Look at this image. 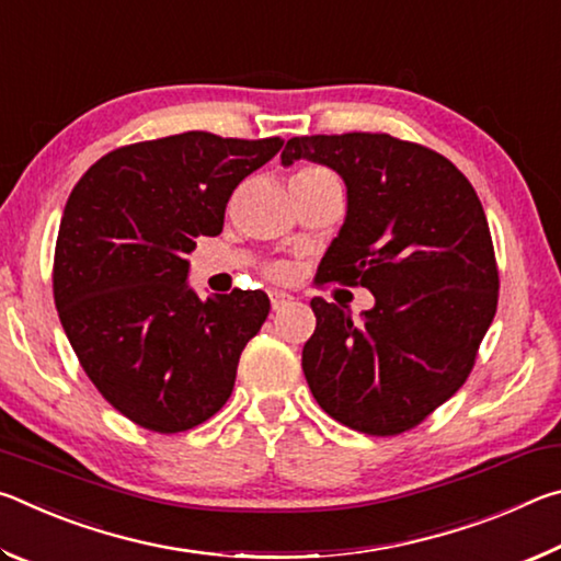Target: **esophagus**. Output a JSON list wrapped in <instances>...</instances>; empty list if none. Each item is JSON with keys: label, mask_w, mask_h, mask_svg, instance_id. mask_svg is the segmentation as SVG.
I'll return each mask as SVG.
<instances>
[{"label": "esophagus", "mask_w": 561, "mask_h": 561, "mask_svg": "<svg viewBox=\"0 0 561 561\" xmlns=\"http://www.w3.org/2000/svg\"><path fill=\"white\" fill-rule=\"evenodd\" d=\"M270 301H272V309L279 311V309L287 307L291 297H289V294H284V291H270Z\"/></svg>", "instance_id": "34e87169"}]
</instances>
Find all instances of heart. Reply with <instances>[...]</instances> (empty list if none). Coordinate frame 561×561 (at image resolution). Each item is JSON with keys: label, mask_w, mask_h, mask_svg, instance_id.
I'll list each match as a JSON object with an SVG mask.
<instances>
[{"label": "heart", "mask_w": 561, "mask_h": 561, "mask_svg": "<svg viewBox=\"0 0 561 561\" xmlns=\"http://www.w3.org/2000/svg\"><path fill=\"white\" fill-rule=\"evenodd\" d=\"M327 173H329V170H324V168L304 165V168L297 170V173L291 175V185L309 183V180H314L319 175H327ZM267 274H270L272 279H277V282H287L291 277V267H289L287 262H274V264H270V267H267Z\"/></svg>", "instance_id": "obj_1"}]
</instances>
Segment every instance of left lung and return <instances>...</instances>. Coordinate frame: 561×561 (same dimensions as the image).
Wrapping results in <instances>:
<instances>
[{"label": "left lung", "instance_id": "obj_1", "mask_svg": "<svg viewBox=\"0 0 561 561\" xmlns=\"http://www.w3.org/2000/svg\"><path fill=\"white\" fill-rule=\"evenodd\" d=\"M299 158L334 168L348 187L346 222L317 284L376 297L358 321L311 299L304 376L341 425L401 435L468 381L495 319L500 272L485 210L448 158L388 133L287 140L282 163Z\"/></svg>", "mask_w": 561, "mask_h": 561}]
</instances>
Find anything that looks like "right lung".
Listing matches in <instances>:
<instances>
[{"label": "right lung", "mask_w": 561, "mask_h": 561, "mask_svg": "<svg viewBox=\"0 0 561 561\" xmlns=\"http://www.w3.org/2000/svg\"><path fill=\"white\" fill-rule=\"evenodd\" d=\"M282 146L187 130L111 150L73 185L54 304L91 383L140 428L190 431L230 398L270 299L260 289L201 299L185 284V254L222 232L234 187Z\"/></svg>", "instance_id": "obj_1"}]
</instances>
